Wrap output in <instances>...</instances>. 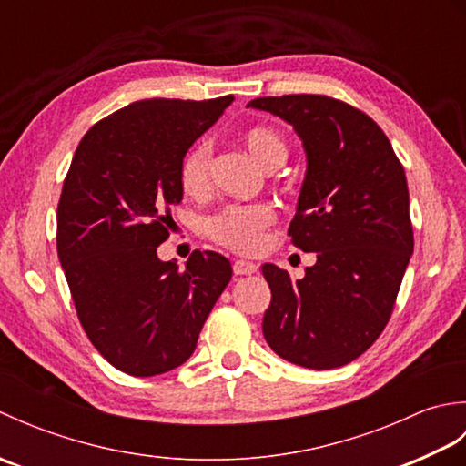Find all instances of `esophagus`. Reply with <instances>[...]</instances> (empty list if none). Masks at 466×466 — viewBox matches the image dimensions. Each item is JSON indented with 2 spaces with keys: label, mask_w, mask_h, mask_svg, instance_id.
Masks as SVG:
<instances>
[{
  "label": "esophagus",
  "mask_w": 466,
  "mask_h": 466,
  "mask_svg": "<svg viewBox=\"0 0 466 466\" xmlns=\"http://www.w3.org/2000/svg\"><path fill=\"white\" fill-rule=\"evenodd\" d=\"M232 270H234V274H238V276L254 274L256 270H258V266H256L254 262H248V260H234Z\"/></svg>",
  "instance_id": "34e87169"
}]
</instances>
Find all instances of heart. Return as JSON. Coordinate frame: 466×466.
<instances>
[{
  "label": "heart",
  "instance_id": "1",
  "mask_svg": "<svg viewBox=\"0 0 466 466\" xmlns=\"http://www.w3.org/2000/svg\"><path fill=\"white\" fill-rule=\"evenodd\" d=\"M240 140L264 167L280 166L289 156L284 136L268 124L244 127ZM210 144L200 140L187 147L177 167V180L184 194L200 198L210 190ZM274 224V210L268 204H228L206 220V234L238 254H254L264 244L266 230Z\"/></svg>",
  "mask_w": 466,
  "mask_h": 466
}]
</instances>
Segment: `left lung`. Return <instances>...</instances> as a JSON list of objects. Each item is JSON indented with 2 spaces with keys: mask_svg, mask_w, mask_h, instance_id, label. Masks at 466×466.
I'll use <instances>...</instances> for the list:
<instances>
[{
  "mask_svg": "<svg viewBox=\"0 0 466 466\" xmlns=\"http://www.w3.org/2000/svg\"><path fill=\"white\" fill-rule=\"evenodd\" d=\"M294 126L309 167L289 236L316 252L302 280L262 264L272 300L262 332L284 360L314 370L359 359L389 324L414 248L409 186L389 137L359 107L322 94L256 97Z\"/></svg>",
  "mask_w": 466,
  "mask_h": 466,
  "instance_id": "left-lung-1",
  "label": "left lung"
}]
</instances>
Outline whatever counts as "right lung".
I'll return each instance as SVG.
<instances>
[{"mask_svg":"<svg viewBox=\"0 0 466 466\" xmlns=\"http://www.w3.org/2000/svg\"><path fill=\"white\" fill-rule=\"evenodd\" d=\"M232 102H134L96 122L69 164L57 256L87 339L126 374H164L190 359L232 279L218 252L194 250L184 270L156 254L182 200V156Z\"/></svg>","mask_w":466,"mask_h":466,"instance_id":"add662e5","label":"right lung"}]
</instances>
